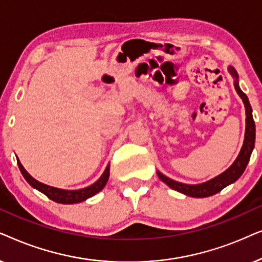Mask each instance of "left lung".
<instances>
[{
	"label": "left lung",
	"mask_w": 262,
	"mask_h": 262,
	"mask_svg": "<svg viewBox=\"0 0 262 262\" xmlns=\"http://www.w3.org/2000/svg\"><path fill=\"white\" fill-rule=\"evenodd\" d=\"M229 72L233 78V85H235L236 92L238 93V96L242 98L243 103H245L246 107V134H245V141H243V146L241 148V152L238 157H237L235 162L232 163V165L226 169L224 172H222L221 175H218L214 179H212L207 182L201 183V184H186L173 181L165 175H163L162 172L157 171V175L163 181L164 183L167 184L170 188H172L173 190L180 191L184 195L193 198H207L211 195H214L221 191L223 188H225L229 184H231L237 181L242 175L243 171L246 170L247 164H248L250 159V155H252L254 145H255V123L253 120V114H252V106H250L248 97L246 96V93L242 92V90L238 86V75L237 72L232 67H229Z\"/></svg>",
	"instance_id": "8db88e82"
}]
</instances>
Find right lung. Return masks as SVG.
Returning a JSON list of instances; mask_svg holds the SVG:
<instances>
[{"label": "right lung", "instance_id": "obj_1", "mask_svg": "<svg viewBox=\"0 0 262 262\" xmlns=\"http://www.w3.org/2000/svg\"><path fill=\"white\" fill-rule=\"evenodd\" d=\"M16 160H17V165H19L20 171H21L23 176L25 177L27 183H29L31 187H33L34 189L39 190L40 193L47 195L50 200L58 202V204H78V202L85 201L86 199H89L91 196H93V195H96L97 193H99V191L105 187L110 175V165H107L106 169L104 170L103 175L99 177V180L97 181V182L91 184V186L86 188H82V189L66 190V189H60V188L50 187L48 186V184H44L41 182H38L37 180H34L33 177L26 171L25 167H24L21 165V163H20V160L17 158Z\"/></svg>", "mask_w": 262, "mask_h": 262}]
</instances>
